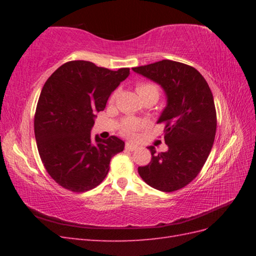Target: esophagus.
<instances>
[{"mask_svg":"<svg viewBox=\"0 0 256 256\" xmlns=\"http://www.w3.org/2000/svg\"><path fill=\"white\" fill-rule=\"evenodd\" d=\"M136 148H138V145H136V144H134V143H130V142L126 143V150H129V152H134V150H136Z\"/></svg>","mask_w":256,"mask_h":256,"instance_id":"obj_1","label":"esophagus"}]
</instances>
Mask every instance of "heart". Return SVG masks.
Masks as SVG:
<instances>
[{"label":"heart","mask_w":256,"mask_h":256,"mask_svg":"<svg viewBox=\"0 0 256 256\" xmlns=\"http://www.w3.org/2000/svg\"><path fill=\"white\" fill-rule=\"evenodd\" d=\"M136 92L138 94L140 95L141 98L145 97V96H150V95H154V96H159V88L158 85L154 84V83H150V82H143V83H138L136 85ZM115 97V95L113 96V98ZM143 126V122H141L140 120H134V118H128L125 122H122V132L126 136H129L131 134H134L136 130H138L140 127Z\"/></svg>","instance_id":"1"}]
</instances>
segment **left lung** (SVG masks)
Returning a JSON list of instances; mask_svg holds the SVG:
<instances>
[{"instance_id": "obj_1", "label": "left lung", "mask_w": 256, "mask_h": 256, "mask_svg": "<svg viewBox=\"0 0 256 256\" xmlns=\"http://www.w3.org/2000/svg\"><path fill=\"white\" fill-rule=\"evenodd\" d=\"M132 70L160 85L166 106L157 122H166L168 150L156 154L148 146L152 161L138 172L150 187L172 192L194 180L210 154L216 129L212 90L196 68L162 60Z\"/></svg>"}]
</instances>
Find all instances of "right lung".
<instances>
[{
    "instance_id": "obj_1",
    "label": "right lung",
    "mask_w": 256,
    "mask_h": 256,
    "mask_svg": "<svg viewBox=\"0 0 256 256\" xmlns=\"http://www.w3.org/2000/svg\"><path fill=\"white\" fill-rule=\"evenodd\" d=\"M129 68L113 72L88 60L62 65L46 81L34 118V131L42 164L62 187L74 192L95 188L109 172L114 154L125 142L112 136H90L96 113L129 76Z\"/></svg>"
}]
</instances>
